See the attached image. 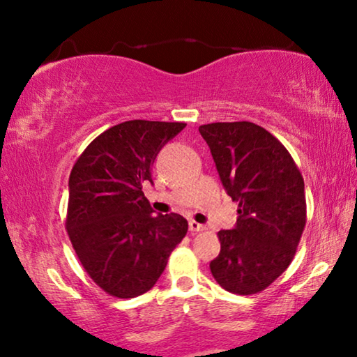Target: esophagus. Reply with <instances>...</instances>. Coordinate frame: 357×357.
<instances>
[{
	"label": "esophagus",
	"instance_id": "esophagus-1",
	"mask_svg": "<svg viewBox=\"0 0 357 357\" xmlns=\"http://www.w3.org/2000/svg\"><path fill=\"white\" fill-rule=\"evenodd\" d=\"M188 229H190V232H192V234H197V232L204 231V226H203V224L197 222V221H190L188 222Z\"/></svg>",
	"mask_w": 357,
	"mask_h": 357
}]
</instances>
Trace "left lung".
<instances>
[{
  "label": "left lung",
  "mask_w": 357,
  "mask_h": 357,
  "mask_svg": "<svg viewBox=\"0 0 357 357\" xmlns=\"http://www.w3.org/2000/svg\"><path fill=\"white\" fill-rule=\"evenodd\" d=\"M198 130L211 149L224 190L238 202L236 226L218 232L221 252L209 268L226 291L255 294L294 258L307 218L304 178L284 146L252 121L209 123Z\"/></svg>",
  "instance_id": "8db88e82"
}]
</instances>
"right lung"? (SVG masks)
I'll list each match as a JSON object with an SVG mask.
<instances>
[{
	"instance_id": "obj_1",
	"label": "right lung",
	"mask_w": 357,
	"mask_h": 357,
	"mask_svg": "<svg viewBox=\"0 0 357 357\" xmlns=\"http://www.w3.org/2000/svg\"><path fill=\"white\" fill-rule=\"evenodd\" d=\"M178 121L130 120L97 136L70 175L66 231L77 258L107 294L148 292L188 231L180 214H158L143 193L159 151Z\"/></svg>"
}]
</instances>
